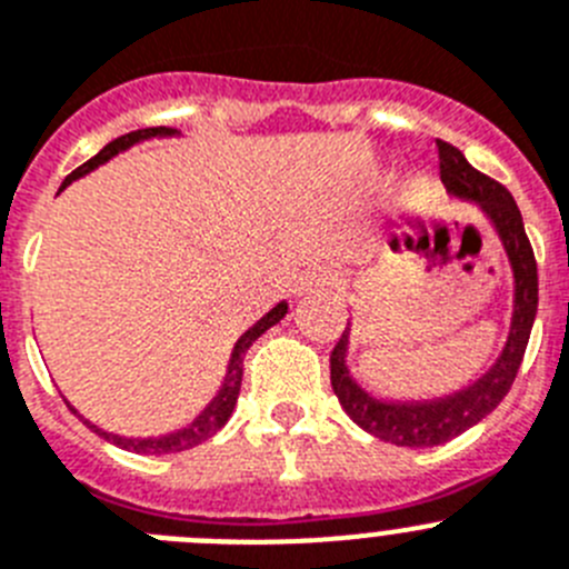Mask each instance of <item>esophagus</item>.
Listing matches in <instances>:
<instances>
[{
	"label": "esophagus",
	"mask_w": 569,
	"mask_h": 569,
	"mask_svg": "<svg viewBox=\"0 0 569 569\" xmlns=\"http://www.w3.org/2000/svg\"><path fill=\"white\" fill-rule=\"evenodd\" d=\"M337 283V272L329 266H311L300 274L295 286V295H311V291H326Z\"/></svg>",
	"instance_id": "1"
}]
</instances>
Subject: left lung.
<instances>
[{"label": "left lung", "instance_id": "obj_1", "mask_svg": "<svg viewBox=\"0 0 569 569\" xmlns=\"http://www.w3.org/2000/svg\"><path fill=\"white\" fill-rule=\"evenodd\" d=\"M437 150L445 189L459 201L476 203L493 232L499 234L510 272H513V315H510V331L501 355L479 380L448 397L408 399V402L373 397L351 377L346 360L351 326L342 331L340 342L331 351V388L340 399L342 411L355 419L362 431L399 448H433V445L459 437L476 422H482L513 386L527 340H530V329H533L536 309H539V274H536L533 247L527 240L525 221H521L513 196L499 181L473 170L468 158L448 141H437Z\"/></svg>", "mask_w": 569, "mask_h": 569}]
</instances>
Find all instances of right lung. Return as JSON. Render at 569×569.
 <instances>
[{
    "mask_svg": "<svg viewBox=\"0 0 569 569\" xmlns=\"http://www.w3.org/2000/svg\"><path fill=\"white\" fill-rule=\"evenodd\" d=\"M170 136H178V130H172V127H147V130L127 132V136L110 141V144H107L104 150L99 152V156H93L90 161L81 163L79 170L70 172V176L64 178V183H61V189L70 187L76 178H84L87 172L99 170L101 163H107L110 158L119 156V152L130 150L132 144H141V141H147V138H170ZM61 189H59V192H61ZM286 311H289V303H286V300H280V303L274 306L269 315H263L258 322H254L252 329L240 335V340L234 342V348H232V357H229L227 377H223L221 391L214 393L212 402H209V406L203 408V411L198 413V417L192 419L187 428H181V431L163 433V437L130 439V437H119V433L101 431L99 425H93L90 419H84V417H81V419H84L87 428H93V431L99 433L101 439H107V442H112V445H119V448H124V450H132V453H152V457H161V453H181V450H189V448H196V445L207 442V439L221 431L223 425L229 422V417H232L234 402H238V393H240V377H243V355H247L249 346H252V342L258 340L263 331H269L274 322L283 320ZM70 411L76 413V408H70Z\"/></svg>",
    "mask_w": 569,
    "mask_h": 569,
    "instance_id": "obj_1",
    "label": "right lung"
}]
</instances>
